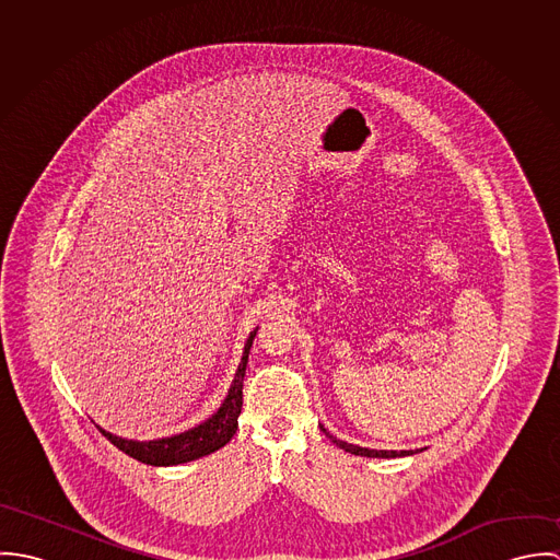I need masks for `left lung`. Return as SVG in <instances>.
<instances>
[{
    "label": "left lung",
    "mask_w": 560,
    "mask_h": 560,
    "mask_svg": "<svg viewBox=\"0 0 560 560\" xmlns=\"http://www.w3.org/2000/svg\"><path fill=\"white\" fill-rule=\"evenodd\" d=\"M323 429V427H320ZM323 433L338 446V448H342V451H347V453H351V455H360V457H405V455H413L411 451H371V448H362V446H355V444H347V442H342V440H338V438H334V435H329L325 429H323Z\"/></svg>",
    "instance_id": "left-lung-1"
}]
</instances>
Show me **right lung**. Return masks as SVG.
I'll list each match as a JSON object with an SVG mask.
<instances>
[{"label": "right lung", "instance_id": "right-lung-1", "mask_svg": "<svg viewBox=\"0 0 560 560\" xmlns=\"http://www.w3.org/2000/svg\"><path fill=\"white\" fill-rule=\"evenodd\" d=\"M252 340H254V334H249V338L245 342L240 371L235 375L229 397L222 402L218 413H213L207 422H202L185 433H178V435H172L165 440H155V442L122 440V438H116V435L103 431L101 427H98V431L116 448H120L129 457L142 462V464H149V466H176V464L194 462L198 457L220 451L222 446H226L231 442V438L237 431V418H240L241 405H243V377H245L247 353H249Z\"/></svg>", "mask_w": 560, "mask_h": 560}]
</instances>
